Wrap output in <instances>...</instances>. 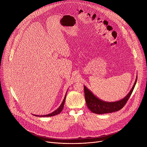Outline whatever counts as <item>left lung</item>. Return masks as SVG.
Instances as JSON below:
<instances>
[{"label": "left lung", "instance_id": "1", "mask_svg": "<svg viewBox=\"0 0 147 147\" xmlns=\"http://www.w3.org/2000/svg\"><path fill=\"white\" fill-rule=\"evenodd\" d=\"M136 77H137L136 78L134 85L127 95L123 99L115 102H107L101 100L100 99L96 97L85 86H84L85 98L88 109L92 112L99 115L112 113L120 110L125 105V104L126 103L127 101L130 98V96L133 92L137 80V76Z\"/></svg>", "mask_w": 147, "mask_h": 147}]
</instances>
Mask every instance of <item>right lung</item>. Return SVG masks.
Wrapping results in <instances>:
<instances>
[{
	"instance_id": "1",
	"label": "right lung",
	"mask_w": 147,
	"mask_h": 147,
	"mask_svg": "<svg viewBox=\"0 0 147 147\" xmlns=\"http://www.w3.org/2000/svg\"><path fill=\"white\" fill-rule=\"evenodd\" d=\"M67 92V91L66 93V95H65V96L64 98V99L62 101L61 105H60V107L56 109L55 110V111H53V112H52L51 113H49V114H48V115H34V116H38V117H51V116H55L56 115H58L59 114L61 111L63 110V107H64V104H65V100H66V94Z\"/></svg>"
}]
</instances>
